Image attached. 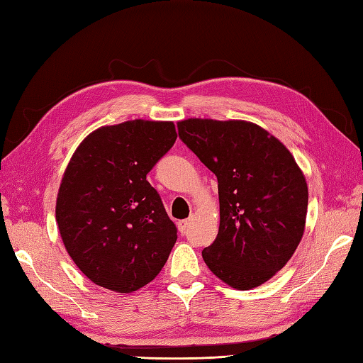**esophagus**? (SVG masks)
<instances>
[{
	"label": "esophagus",
	"instance_id": "obj_1",
	"mask_svg": "<svg viewBox=\"0 0 363 363\" xmlns=\"http://www.w3.org/2000/svg\"><path fill=\"white\" fill-rule=\"evenodd\" d=\"M189 228H190V220H182L177 223V229H179L181 234H187Z\"/></svg>",
	"mask_w": 363,
	"mask_h": 363
}]
</instances>
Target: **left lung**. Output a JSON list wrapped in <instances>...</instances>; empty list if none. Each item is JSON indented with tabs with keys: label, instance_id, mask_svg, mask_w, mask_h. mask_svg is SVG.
<instances>
[{
	"label": "left lung",
	"instance_id": "8db88e82",
	"mask_svg": "<svg viewBox=\"0 0 363 363\" xmlns=\"http://www.w3.org/2000/svg\"><path fill=\"white\" fill-rule=\"evenodd\" d=\"M181 140L217 176L220 229L203 250L237 290L259 287L287 264L306 228V177L285 145L245 120L177 121Z\"/></svg>",
	"mask_w": 363,
	"mask_h": 363
}]
</instances>
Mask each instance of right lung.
Instances as JSON below:
<instances>
[{"label": "right lung", "instance_id": "add662e5", "mask_svg": "<svg viewBox=\"0 0 363 363\" xmlns=\"http://www.w3.org/2000/svg\"><path fill=\"white\" fill-rule=\"evenodd\" d=\"M176 137L173 121L101 126L68 162L56 221L76 267L99 287L133 293L164 268L177 229L146 174Z\"/></svg>", "mask_w": 363, "mask_h": 363}]
</instances>
